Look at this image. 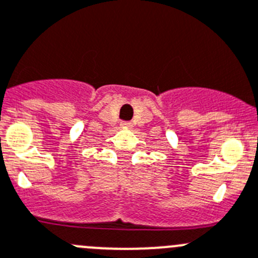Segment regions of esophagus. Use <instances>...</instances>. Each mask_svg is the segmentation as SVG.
<instances>
[{
    "instance_id": "obj_1",
    "label": "esophagus",
    "mask_w": 258,
    "mask_h": 258,
    "mask_svg": "<svg viewBox=\"0 0 258 258\" xmlns=\"http://www.w3.org/2000/svg\"><path fill=\"white\" fill-rule=\"evenodd\" d=\"M132 124H131V122H121V127H123V128H130V127H131Z\"/></svg>"
}]
</instances>
